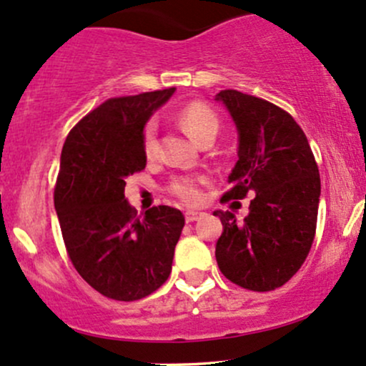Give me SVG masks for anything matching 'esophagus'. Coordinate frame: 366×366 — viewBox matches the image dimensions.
<instances>
[{
	"label": "esophagus",
	"instance_id": "1",
	"mask_svg": "<svg viewBox=\"0 0 366 366\" xmlns=\"http://www.w3.org/2000/svg\"><path fill=\"white\" fill-rule=\"evenodd\" d=\"M200 216H202V212H197V210H187L186 221H187V223H193V221L200 219Z\"/></svg>",
	"mask_w": 366,
	"mask_h": 366
}]
</instances>
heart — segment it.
<instances>
[{"label": "heart", "instance_id": "b5f03b06", "mask_svg": "<svg viewBox=\"0 0 366 366\" xmlns=\"http://www.w3.org/2000/svg\"><path fill=\"white\" fill-rule=\"evenodd\" d=\"M179 124L184 131L202 145L207 139L216 138L219 131V117L205 102L194 101L184 106L179 113ZM143 154L147 159H154L157 156V134L156 127L149 124L142 136ZM205 182V177L200 175H179L173 177L168 184V193L182 200L184 204H198L202 200L200 186Z\"/></svg>", "mask_w": 366, "mask_h": 366}]
</instances>
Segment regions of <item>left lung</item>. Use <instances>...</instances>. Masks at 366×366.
<instances>
[{
	"label": "left lung",
	"mask_w": 366,
	"mask_h": 366,
	"mask_svg": "<svg viewBox=\"0 0 366 366\" xmlns=\"http://www.w3.org/2000/svg\"><path fill=\"white\" fill-rule=\"evenodd\" d=\"M239 131V161L221 202L249 194V214L237 221L216 210L223 234L216 260L224 278L253 292L285 285L301 269L315 239L320 175L306 134L280 106L237 90L216 95Z\"/></svg>",
	"instance_id": "left-lung-1"
}]
</instances>
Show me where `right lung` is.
Returning a JSON list of instances; mask_svg holds the SVG:
<instances>
[{
    "instance_id": "right-lung-1",
    "label": "right lung",
    "mask_w": 366,
    "mask_h": 366,
    "mask_svg": "<svg viewBox=\"0 0 366 366\" xmlns=\"http://www.w3.org/2000/svg\"><path fill=\"white\" fill-rule=\"evenodd\" d=\"M173 92L108 99L70 129L61 149L54 209L65 248L81 278L114 301L150 296L172 272L182 212L159 205L138 216L124 189L147 166V120Z\"/></svg>"
}]
</instances>
